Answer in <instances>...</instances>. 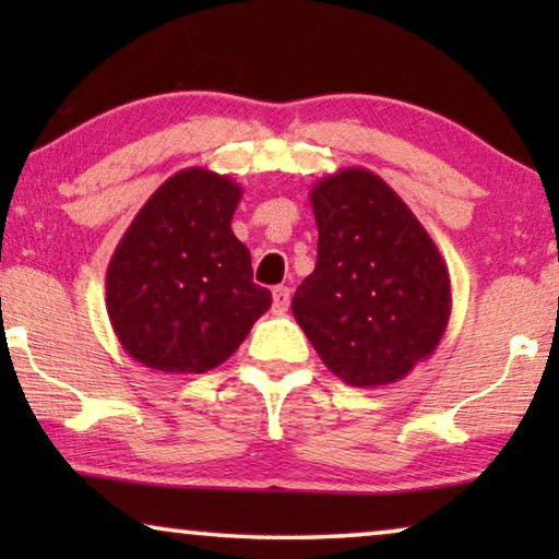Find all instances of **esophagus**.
<instances>
[{"instance_id":"34e87169","label":"esophagus","mask_w":559,"mask_h":559,"mask_svg":"<svg viewBox=\"0 0 559 559\" xmlns=\"http://www.w3.org/2000/svg\"><path fill=\"white\" fill-rule=\"evenodd\" d=\"M272 305L277 312H285L289 308V287H274L272 289Z\"/></svg>"}]
</instances>
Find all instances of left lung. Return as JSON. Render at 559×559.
I'll list each match as a JSON object with an SVG mask.
<instances>
[{"label":"left lung","mask_w":559,"mask_h":559,"mask_svg":"<svg viewBox=\"0 0 559 559\" xmlns=\"http://www.w3.org/2000/svg\"><path fill=\"white\" fill-rule=\"evenodd\" d=\"M310 203L318 262L297 287L293 316L341 381L394 384L445 335V259L409 205L364 167L318 180Z\"/></svg>","instance_id":"8db88e82"}]
</instances>
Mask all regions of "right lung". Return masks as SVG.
<instances>
[{
	"label": "right lung",
	"instance_id": "1",
	"mask_svg": "<svg viewBox=\"0 0 559 559\" xmlns=\"http://www.w3.org/2000/svg\"><path fill=\"white\" fill-rule=\"evenodd\" d=\"M241 186L205 167L167 178L121 236L106 270V312L121 348L163 373L224 364L270 310L251 254L231 231Z\"/></svg>",
	"mask_w": 559,
	"mask_h": 559
}]
</instances>
